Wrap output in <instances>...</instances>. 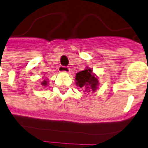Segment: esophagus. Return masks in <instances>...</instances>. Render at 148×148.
Wrapping results in <instances>:
<instances>
[{
  "instance_id": "34e87169",
  "label": "esophagus",
  "mask_w": 148,
  "mask_h": 148,
  "mask_svg": "<svg viewBox=\"0 0 148 148\" xmlns=\"http://www.w3.org/2000/svg\"><path fill=\"white\" fill-rule=\"evenodd\" d=\"M58 70H59V71L69 72L70 71V68L68 66H60L59 67H58Z\"/></svg>"
}]
</instances>
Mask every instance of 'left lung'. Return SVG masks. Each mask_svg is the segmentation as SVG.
Listing matches in <instances>:
<instances>
[{
	"label": "left lung",
	"mask_w": 148,
	"mask_h": 148,
	"mask_svg": "<svg viewBox=\"0 0 148 148\" xmlns=\"http://www.w3.org/2000/svg\"><path fill=\"white\" fill-rule=\"evenodd\" d=\"M77 85L86 91H95L98 86V79L90 69L79 71L76 75Z\"/></svg>",
	"instance_id": "left-lung-1"
}]
</instances>
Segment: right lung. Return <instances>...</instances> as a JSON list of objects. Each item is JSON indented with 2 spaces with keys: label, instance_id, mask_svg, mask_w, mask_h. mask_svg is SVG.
<instances>
[{
  "label": "right lung",
  "instance_id": "obj_1",
  "mask_svg": "<svg viewBox=\"0 0 148 148\" xmlns=\"http://www.w3.org/2000/svg\"><path fill=\"white\" fill-rule=\"evenodd\" d=\"M47 84H48V82H47V81H43V82H42V85H43V86H47Z\"/></svg>",
  "mask_w": 148,
  "mask_h": 148
}]
</instances>
